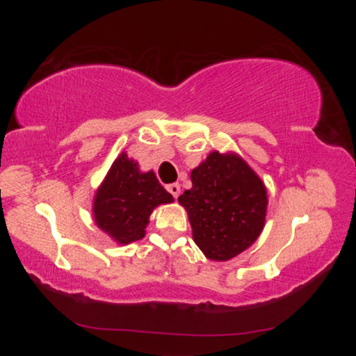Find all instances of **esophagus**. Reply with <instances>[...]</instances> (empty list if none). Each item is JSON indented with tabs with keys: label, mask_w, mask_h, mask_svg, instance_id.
Returning <instances> with one entry per match:
<instances>
[{
	"label": "esophagus",
	"mask_w": 356,
	"mask_h": 356,
	"mask_svg": "<svg viewBox=\"0 0 356 356\" xmlns=\"http://www.w3.org/2000/svg\"><path fill=\"white\" fill-rule=\"evenodd\" d=\"M166 188L174 197H179V195H180V185L179 184H170L166 186Z\"/></svg>",
	"instance_id": "1"
}]
</instances>
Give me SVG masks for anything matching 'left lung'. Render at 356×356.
Listing matches in <instances>:
<instances>
[{
    "instance_id": "left-lung-1",
    "label": "left lung",
    "mask_w": 356,
    "mask_h": 356,
    "mask_svg": "<svg viewBox=\"0 0 356 356\" xmlns=\"http://www.w3.org/2000/svg\"><path fill=\"white\" fill-rule=\"evenodd\" d=\"M190 190L179 196L193 240L210 261H229L256 242L267 215V188L237 154L213 150L191 171Z\"/></svg>"
}]
</instances>
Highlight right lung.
Returning a JSON list of instances; mask_svg holds the SVG:
<instances>
[{
  "label": "right lung",
  "mask_w": 356,
  "mask_h": 356,
  "mask_svg": "<svg viewBox=\"0 0 356 356\" xmlns=\"http://www.w3.org/2000/svg\"><path fill=\"white\" fill-rule=\"evenodd\" d=\"M172 201L154 171L141 172L136 161L122 152L95 191L94 220L114 242L129 245L144 237L152 210Z\"/></svg>",
  "instance_id": "right-lung-1"
}]
</instances>
